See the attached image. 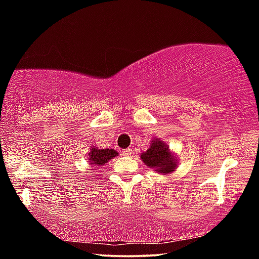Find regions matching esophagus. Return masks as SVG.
Here are the masks:
<instances>
[{"label":"esophagus","mask_w":259,"mask_h":259,"mask_svg":"<svg viewBox=\"0 0 259 259\" xmlns=\"http://www.w3.org/2000/svg\"><path fill=\"white\" fill-rule=\"evenodd\" d=\"M121 152L124 156H128V155L133 154V148H125V150H122Z\"/></svg>","instance_id":"esophagus-1"}]
</instances>
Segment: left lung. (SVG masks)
<instances>
[{"label":"left lung","mask_w":259,"mask_h":259,"mask_svg":"<svg viewBox=\"0 0 259 259\" xmlns=\"http://www.w3.org/2000/svg\"><path fill=\"white\" fill-rule=\"evenodd\" d=\"M140 159L150 168H154L155 171L162 174L172 172L177 166L176 160L170 154L169 147L159 139L153 140L151 147L140 155Z\"/></svg>","instance_id":"left-lung-1"}]
</instances>
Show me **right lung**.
I'll return each mask as SVG.
<instances>
[{"mask_svg": "<svg viewBox=\"0 0 259 259\" xmlns=\"http://www.w3.org/2000/svg\"><path fill=\"white\" fill-rule=\"evenodd\" d=\"M116 155L117 152L115 150H108V148L99 150L97 147H91V151L89 152V160L91 164L103 165Z\"/></svg>", "mask_w": 259, "mask_h": 259, "instance_id": "right-lung-1", "label": "right lung"}]
</instances>
